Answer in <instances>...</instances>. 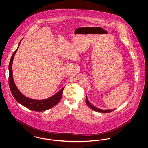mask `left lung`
<instances>
[{
	"mask_svg": "<svg viewBox=\"0 0 148 148\" xmlns=\"http://www.w3.org/2000/svg\"><path fill=\"white\" fill-rule=\"evenodd\" d=\"M85 102L87 104V106H88L90 108H91L92 110H94V111H96V112H100V113H110V112H112V111H113L114 109H110V110H102V109H100L99 108H97V107L94 106H92L91 103H89L88 99L87 98V97L86 96V100H85Z\"/></svg>",
	"mask_w": 148,
	"mask_h": 148,
	"instance_id": "8db88e82",
	"label": "left lung"
}]
</instances>
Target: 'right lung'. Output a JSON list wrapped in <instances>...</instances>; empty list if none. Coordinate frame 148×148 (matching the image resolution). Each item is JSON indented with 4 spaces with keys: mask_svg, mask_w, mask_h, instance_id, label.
I'll return each instance as SVG.
<instances>
[{
    "mask_svg": "<svg viewBox=\"0 0 148 148\" xmlns=\"http://www.w3.org/2000/svg\"><path fill=\"white\" fill-rule=\"evenodd\" d=\"M21 40L19 43L17 49L14 51V53L13 54L12 56L11 57L9 64V85L10 90L14 98L15 99V100L22 106L28 108L29 109L32 110L33 111H36V112H42V111L48 110L51 108L56 106V104L60 101V99L62 98L64 87H63L62 89H61L55 95L49 98L41 100L29 98L28 97H25L24 95L21 94L14 83V81L13 77V71H12V64H13V60L14 59V56L19 47Z\"/></svg>",
    "mask_w": 148,
    "mask_h": 148,
    "instance_id": "add662e5",
    "label": "right lung"
}]
</instances>
